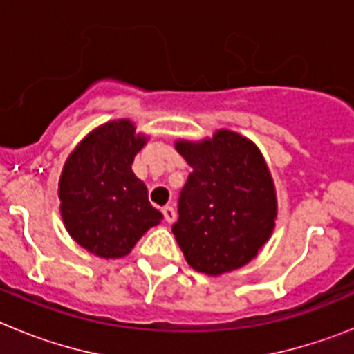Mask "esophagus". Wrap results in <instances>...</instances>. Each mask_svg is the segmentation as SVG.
Instances as JSON below:
<instances>
[{
    "mask_svg": "<svg viewBox=\"0 0 354 354\" xmlns=\"http://www.w3.org/2000/svg\"><path fill=\"white\" fill-rule=\"evenodd\" d=\"M161 211H162V216H165V220H167L168 223H171V221L175 220V209L171 207V205H165Z\"/></svg>",
    "mask_w": 354,
    "mask_h": 354,
    "instance_id": "1",
    "label": "esophagus"
}]
</instances>
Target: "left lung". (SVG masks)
I'll list each match as a JSON object with an SVG mask.
<instances>
[{"label": "left lung", "mask_w": 354, "mask_h": 354, "mask_svg": "<svg viewBox=\"0 0 354 354\" xmlns=\"http://www.w3.org/2000/svg\"><path fill=\"white\" fill-rule=\"evenodd\" d=\"M175 149L193 168L179 196L171 232L195 271L218 277L257 257L273 234L277 193L261 150L239 133L220 129Z\"/></svg>", "instance_id": "8db88e82"}]
</instances>
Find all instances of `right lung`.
<instances>
[{
  "mask_svg": "<svg viewBox=\"0 0 354 354\" xmlns=\"http://www.w3.org/2000/svg\"><path fill=\"white\" fill-rule=\"evenodd\" d=\"M145 143L133 122L111 120L86 134L65 161L58 183L62 220L72 239L97 257H124L162 220L131 168Z\"/></svg>",
  "mask_w": 354,
  "mask_h": 354,
  "instance_id": "1",
  "label": "right lung"
}]
</instances>
